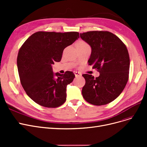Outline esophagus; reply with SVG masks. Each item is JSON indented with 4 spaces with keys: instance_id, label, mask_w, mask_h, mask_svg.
Here are the masks:
<instances>
[{
    "instance_id": "esophagus-1",
    "label": "esophagus",
    "mask_w": 147,
    "mask_h": 147,
    "mask_svg": "<svg viewBox=\"0 0 147 147\" xmlns=\"http://www.w3.org/2000/svg\"><path fill=\"white\" fill-rule=\"evenodd\" d=\"M76 78H78V77H80L82 76V73L79 71H74V72Z\"/></svg>"
}]
</instances>
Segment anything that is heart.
Here are the masks:
<instances>
[{
    "mask_svg": "<svg viewBox=\"0 0 147 147\" xmlns=\"http://www.w3.org/2000/svg\"><path fill=\"white\" fill-rule=\"evenodd\" d=\"M80 43H83V44H86L85 42H80Z\"/></svg>",
    "mask_w": 147,
    "mask_h": 147,
    "instance_id": "obj_1",
    "label": "heart"
}]
</instances>
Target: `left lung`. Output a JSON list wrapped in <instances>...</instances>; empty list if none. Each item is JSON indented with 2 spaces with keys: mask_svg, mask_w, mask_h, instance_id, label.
Returning a JSON list of instances; mask_svg holds the SVG:
<instances>
[{
  "mask_svg": "<svg viewBox=\"0 0 147 147\" xmlns=\"http://www.w3.org/2000/svg\"><path fill=\"white\" fill-rule=\"evenodd\" d=\"M80 36L92 49L88 64L100 73L96 78L82 75L86 81L83 97L92 105L109 104L120 95L128 81L130 58L126 46L117 36L107 31H92Z\"/></svg>",
  "mask_w": 147,
  "mask_h": 147,
  "instance_id": "1",
  "label": "left lung"
}]
</instances>
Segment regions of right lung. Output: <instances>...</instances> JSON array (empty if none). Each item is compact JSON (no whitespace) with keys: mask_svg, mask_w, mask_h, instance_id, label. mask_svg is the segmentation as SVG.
<instances>
[{"mask_svg":"<svg viewBox=\"0 0 147 147\" xmlns=\"http://www.w3.org/2000/svg\"><path fill=\"white\" fill-rule=\"evenodd\" d=\"M79 38L76 32H38L30 36L18 52L20 82L27 95L38 105L56 108L66 101L67 86L75 78L72 71L54 74L52 65L59 62L64 49Z\"/></svg>","mask_w":147,"mask_h":147,"instance_id":"add662e5","label":"right lung"}]
</instances>
